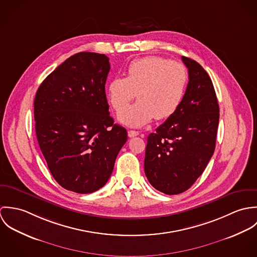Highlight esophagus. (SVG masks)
<instances>
[{
    "mask_svg": "<svg viewBox=\"0 0 257 257\" xmlns=\"http://www.w3.org/2000/svg\"><path fill=\"white\" fill-rule=\"evenodd\" d=\"M127 135H128L130 138H135V137H138L140 135V133L138 131H132L131 130V131L127 132Z\"/></svg>",
    "mask_w": 257,
    "mask_h": 257,
    "instance_id": "esophagus-1",
    "label": "esophagus"
}]
</instances>
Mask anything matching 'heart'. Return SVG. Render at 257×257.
<instances>
[{"instance_id":"b5f03b06","label":"heart","mask_w":257,"mask_h":257,"mask_svg":"<svg viewBox=\"0 0 257 257\" xmlns=\"http://www.w3.org/2000/svg\"><path fill=\"white\" fill-rule=\"evenodd\" d=\"M188 74L177 61L160 56H146L132 61L125 77L111 79L107 88L110 106L122 110L135 96L139 102L118 114L120 122L130 126H142L152 118L165 119L179 108Z\"/></svg>"}]
</instances>
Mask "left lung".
<instances>
[{
  "mask_svg": "<svg viewBox=\"0 0 257 257\" xmlns=\"http://www.w3.org/2000/svg\"><path fill=\"white\" fill-rule=\"evenodd\" d=\"M189 82L177 110L147 138L145 172L156 190L176 195L202 175L216 147L220 109L213 82L195 60L182 56Z\"/></svg>",
  "mask_w": 257,
  "mask_h": 257,
  "instance_id": "8db88e82",
  "label": "left lung"
}]
</instances>
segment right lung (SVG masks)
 <instances>
[{
    "instance_id": "right-lung-1",
    "label": "right lung",
    "mask_w": 257,
    "mask_h": 257,
    "mask_svg": "<svg viewBox=\"0 0 257 257\" xmlns=\"http://www.w3.org/2000/svg\"><path fill=\"white\" fill-rule=\"evenodd\" d=\"M109 58L79 52L49 74L37 89V142L56 182L79 194L108 182L114 161L127 140L113 123L105 85Z\"/></svg>"
}]
</instances>
